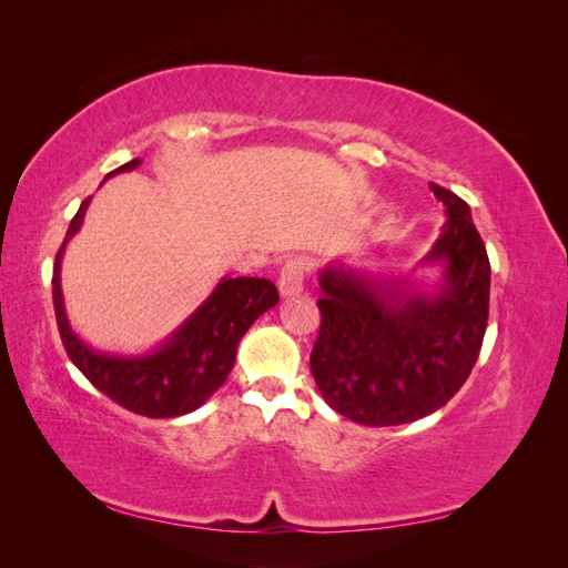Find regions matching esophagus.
Returning <instances> with one entry per match:
<instances>
[{
  "mask_svg": "<svg viewBox=\"0 0 568 568\" xmlns=\"http://www.w3.org/2000/svg\"><path fill=\"white\" fill-rule=\"evenodd\" d=\"M307 263L305 257H291V261L284 263L282 272H280V280H277V286H280V294L284 298H291V296H298L303 291V282H305V274H307Z\"/></svg>",
  "mask_w": 568,
  "mask_h": 568,
  "instance_id": "1",
  "label": "esophagus"
}]
</instances>
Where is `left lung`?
Here are the masks:
<instances>
[{"instance_id": "left-lung-1", "label": "left lung", "mask_w": 568, "mask_h": 568, "mask_svg": "<svg viewBox=\"0 0 568 568\" xmlns=\"http://www.w3.org/2000/svg\"><path fill=\"white\" fill-rule=\"evenodd\" d=\"M445 225L422 265L436 291L332 263L320 272L322 326L311 355L332 409L365 426H398L440 409L467 382L488 324L490 263L469 205L432 182Z\"/></svg>"}]
</instances>
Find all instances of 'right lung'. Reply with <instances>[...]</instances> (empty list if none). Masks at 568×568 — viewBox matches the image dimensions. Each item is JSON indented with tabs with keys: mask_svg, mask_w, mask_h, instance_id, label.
Masks as SVG:
<instances>
[{
	"mask_svg": "<svg viewBox=\"0 0 568 568\" xmlns=\"http://www.w3.org/2000/svg\"><path fill=\"white\" fill-rule=\"evenodd\" d=\"M140 163V159H134L115 168L106 178L130 173ZM90 201L92 196L80 203L75 217L68 225L61 251L57 253L54 280H51L63 348L92 386L134 415L165 419L194 412L227 382L239 341L257 317L280 303L277 286L261 277H222L192 317H186L184 324L151 353H99L73 332L61 294V257L65 244L80 232Z\"/></svg>",
	"mask_w": 568,
	"mask_h": 568,
	"instance_id": "obj_1",
	"label": "right lung"
}]
</instances>
